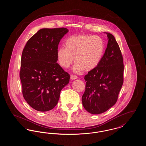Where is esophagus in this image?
Wrapping results in <instances>:
<instances>
[{
	"label": "esophagus",
	"mask_w": 146,
	"mask_h": 146,
	"mask_svg": "<svg viewBox=\"0 0 146 146\" xmlns=\"http://www.w3.org/2000/svg\"><path fill=\"white\" fill-rule=\"evenodd\" d=\"M70 79L72 80H75V79H77V76H75V75H72L70 76Z\"/></svg>",
	"instance_id": "esophagus-1"
}]
</instances>
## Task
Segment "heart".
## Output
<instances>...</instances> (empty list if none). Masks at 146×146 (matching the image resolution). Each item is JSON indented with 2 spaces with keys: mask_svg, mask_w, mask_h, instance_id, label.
<instances>
[{
  "mask_svg": "<svg viewBox=\"0 0 146 146\" xmlns=\"http://www.w3.org/2000/svg\"><path fill=\"white\" fill-rule=\"evenodd\" d=\"M104 51V44L101 38L89 35L70 36L65 41V48H59L57 56L60 65L68 68L76 62L73 70L80 73L95 68L100 62Z\"/></svg>",
  "mask_w": 146,
  "mask_h": 146,
  "instance_id": "obj_1",
  "label": "heart"
}]
</instances>
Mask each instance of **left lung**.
I'll use <instances>...</instances> for the list:
<instances>
[{
  "label": "left lung",
  "mask_w": 146,
  "mask_h": 146,
  "mask_svg": "<svg viewBox=\"0 0 146 146\" xmlns=\"http://www.w3.org/2000/svg\"><path fill=\"white\" fill-rule=\"evenodd\" d=\"M108 44L97 67L84 76L85 90L82 96L84 108L91 114L104 113L117 102L123 84V58L113 35L107 32Z\"/></svg>",
  "instance_id": "1"
}]
</instances>
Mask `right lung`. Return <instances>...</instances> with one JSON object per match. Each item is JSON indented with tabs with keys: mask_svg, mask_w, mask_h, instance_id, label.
<instances>
[{
	"mask_svg": "<svg viewBox=\"0 0 146 146\" xmlns=\"http://www.w3.org/2000/svg\"><path fill=\"white\" fill-rule=\"evenodd\" d=\"M66 28H42L27 42L22 54L20 78L23 96L38 111L53 109L70 74L57 63L58 45L68 32Z\"/></svg>",
	"mask_w": 146,
	"mask_h": 146,
	"instance_id": "1",
	"label": "right lung"
}]
</instances>
